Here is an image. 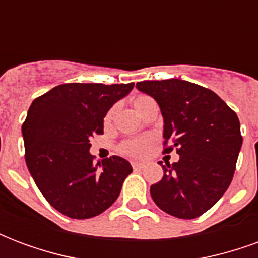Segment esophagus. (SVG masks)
Returning a JSON list of instances; mask_svg holds the SVG:
<instances>
[{"mask_svg": "<svg viewBox=\"0 0 258 258\" xmlns=\"http://www.w3.org/2000/svg\"><path fill=\"white\" fill-rule=\"evenodd\" d=\"M133 167H134L135 170H141V168H144V163L133 162Z\"/></svg>", "mask_w": 258, "mask_h": 258, "instance_id": "34e87169", "label": "esophagus"}]
</instances>
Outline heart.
I'll return each instance as SVG.
<instances>
[{"mask_svg":"<svg viewBox=\"0 0 258 258\" xmlns=\"http://www.w3.org/2000/svg\"><path fill=\"white\" fill-rule=\"evenodd\" d=\"M146 99H149L148 96H137L134 99V106H140L141 103ZM110 118V113L107 114L105 120H109ZM120 151L124 155H128V156H144L148 153L149 151V141L148 140H134V141H128L121 145Z\"/></svg>","mask_w":258,"mask_h":258,"instance_id":"obj_1","label":"heart"}]
</instances>
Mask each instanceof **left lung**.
I'll use <instances>...</instances> for the list:
<instances>
[{"label": "left lung", "instance_id": "8db88e82", "mask_svg": "<svg viewBox=\"0 0 258 258\" xmlns=\"http://www.w3.org/2000/svg\"><path fill=\"white\" fill-rule=\"evenodd\" d=\"M137 88L152 96L163 116V138L177 149L178 162L166 166L151 186L163 211L184 220L202 216L216 205L232 181L242 148L240 123L216 92L179 79L141 81Z\"/></svg>", "mask_w": 258, "mask_h": 258}]
</instances>
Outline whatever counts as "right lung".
<instances>
[{
    "label": "right lung",
    "mask_w": 258,
    "mask_h": 258,
    "mask_svg": "<svg viewBox=\"0 0 258 258\" xmlns=\"http://www.w3.org/2000/svg\"><path fill=\"white\" fill-rule=\"evenodd\" d=\"M130 84L69 83L33 101L22 125L26 164L42 196L70 218H91L109 209L133 167L120 156L94 162L90 140L103 134L110 107Z\"/></svg>",
    "instance_id": "1"
}]
</instances>
